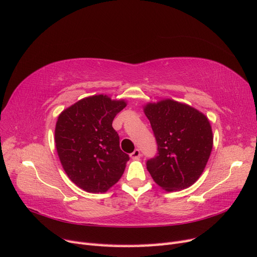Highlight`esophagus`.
<instances>
[{
	"label": "esophagus",
	"instance_id": "1",
	"mask_svg": "<svg viewBox=\"0 0 257 257\" xmlns=\"http://www.w3.org/2000/svg\"><path fill=\"white\" fill-rule=\"evenodd\" d=\"M130 157H131V159H133V160H137V159H139V158L142 157L141 151H139L138 149H135L133 152H132V153L130 154Z\"/></svg>",
	"mask_w": 257,
	"mask_h": 257
}]
</instances>
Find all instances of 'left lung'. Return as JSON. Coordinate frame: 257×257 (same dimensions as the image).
Wrapping results in <instances>:
<instances>
[{
	"mask_svg": "<svg viewBox=\"0 0 257 257\" xmlns=\"http://www.w3.org/2000/svg\"><path fill=\"white\" fill-rule=\"evenodd\" d=\"M158 153L147 161L155 183L172 192L189 188L203 174L212 150L210 123L195 108L173 99L148 104Z\"/></svg>",
	"mask_w": 257,
	"mask_h": 257,
	"instance_id": "1",
	"label": "left lung"
}]
</instances>
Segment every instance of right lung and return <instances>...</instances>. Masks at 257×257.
<instances>
[{
  "instance_id": "add662e5",
  "label": "right lung",
  "mask_w": 257,
  "mask_h": 257,
  "mask_svg": "<svg viewBox=\"0 0 257 257\" xmlns=\"http://www.w3.org/2000/svg\"><path fill=\"white\" fill-rule=\"evenodd\" d=\"M126 106L106 95L83 98L57 121L56 147L65 173L82 190L102 193L119 181L128 154L120 149L112 121Z\"/></svg>"
}]
</instances>
